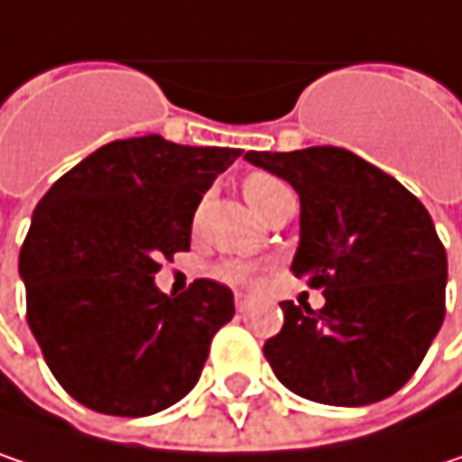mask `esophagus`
<instances>
[{"instance_id":"obj_1","label":"esophagus","mask_w":462,"mask_h":462,"mask_svg":"<svg viewBox=\"0 0 462 462\" xmlns=\"http://www.w3.org/2000/svg\"><path fill=\"white\" fill-rule=\"evenodd\" d=\"M236 310H239V313H247L249 297H245V294H236Z\"/></svg>"}]
</instances>
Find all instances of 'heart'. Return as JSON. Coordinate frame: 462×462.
Masks as SVG:
<instances>
[{
    "label": "heart",
    "instance_id": "heart-1",
    "mask_svg": "<svg viewBox=\"0 0 462 462\" xmlns=\"http://www.w3.org/2000/svg\"><path fill=\"white\" fill-rule=\"evenodd\" d=\"M242 194H245L247 205L252 208V213L260 217V215L268 213L281 197H286L291 191L276 176L254 171V173H249L247 179L242 181ZM213 276L217 281L234 283V286H249V283H254V281L260 279V265L257 263H247V260H226V263L215 265Z\"/></svg>",
    "mask_w": 462,
    "mask_h": 462
}]
</instances>
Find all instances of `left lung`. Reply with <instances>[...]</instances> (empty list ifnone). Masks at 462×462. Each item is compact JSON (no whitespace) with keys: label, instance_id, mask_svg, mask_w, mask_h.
Instances as JSON below:
<instances>
[{"label":"left lung","instance_id":"obj_1","mask_svg":"<svg viewBox=\"0 0 462 462\" xmlns=\"http://www.w3.org/2000/svg\"><path fill=\"white\" fill-rule=\"evenodd\" d=\"M300 194L291 271L326 305L281 302L283 328L263 352L294 394L360 408L402 389L445 320L447 254L411 191L339 147L247 152Z\"/></svg>","mask_w":462,"mask_h":462}]
</instances>
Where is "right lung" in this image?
<instances>
[{"instance_id":"1","label":"right lung","mask_w":462,"mask_h":462,"mask_svg":"<svg viewBox=\"0 0 462 462\" xmlns=\"http://www.w3.org/2000/svg\"><path fill=\"white\" fill-rule=\"evenodd\" d=\"M239 154L157 134L120 139L36 205L17 263L25 315L54 379L81 405L139 418L199 381L213 337L234 318V294L197 279L168 297L154 273L189 249L202 194Z\"/></svg>"}]
</instances>
